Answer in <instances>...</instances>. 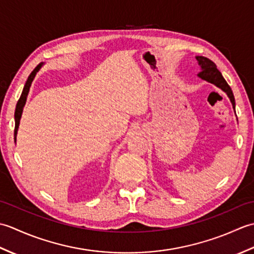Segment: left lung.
I'll use <instances>...</instances> for the list:
<instances>
[{
  "label": "left lung",
  "mask_w": 254,
  "mask_h": 254,
  "mask_svg": "<svg viewBox=\"0 0 254 254\" xmlns=\"http://www.w3.org/2000/svg\"><path fill=\"white\" fill-rule=\"evenodd\" d=\"M195 58L198 62V65L201 66V72L197 74V76L201 77L204 80H206V82H208V83L216 85L217 87L224 90L225 93L227 94V96L229 97L231 104H233V108L235 109L236 102H235V97L233 94V90H231L230 86L227 84V82H226L225 78L223 77L222 73H220L217 69L216 64H215L213 61H210L209 59L202 57V56H197Z\"/></svg>",
  "instance_id": "left-lung-1"
}]
</instances>
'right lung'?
Instances as JSON below:
<instances>
[{
    "instance_id": "1",
    "label": "right lung",
    "mask_w": 254,
    "mask_h": 254,
    "mask_svg": "<svg viewBox=\"0 0 254 254\" xmlns=\"http://www.w3.org/2000/svg\"><path fill=\"white\" fill-rule=\"evenodd\" d=\"M44 65V63H40L38 64V65L35 67L34 71L30 73V75L28 76V79H27V82L24 86V89H23V93L20 95V98L17 101V105H16V109H15V130H14V138H15V142H16V135H17V131H18V127H19V121H20V118H21V113H23V109H24V106L26 104V100H27V96H28L29 93V88L31 86L32 80H34L36 74L38 73V71L41 68V66Z\"/></svg>"
}]
</instances>
